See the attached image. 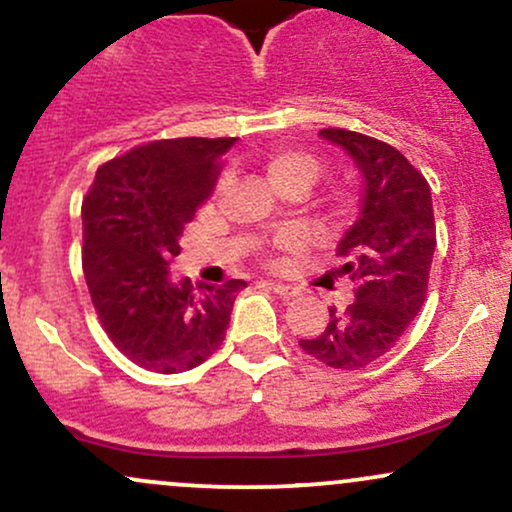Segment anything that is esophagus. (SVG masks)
Instances as JSON below:
<instances>
[{
  "label": "esophagus",
  "instance_id": "obj_1",
  "mask_svg": "<svg viewBox=\"0 0 512 512\" xmlns=\"http://www.w3.org/2000/svg\"><path fill=\"white\" fill-rule=\"evenodd\" d=\"M269 289H272L276 296L281 298H293L298 293V289H293L289 284H281V281H269Z\"/></svg>",
  "mask_w": 512,
  "mask_h": 512
}]
</instances>
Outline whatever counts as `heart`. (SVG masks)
<instances>
[{
	"label": "heart",
	"instance_id": "1",
	"mask_svg": "<svg viewBox=\"0 0 512 512\" xmlns=\"http://www.w3.org/2000/svg\"><path fill=\"white\" fill-rule=\"evenodd\" d=\"M264 168H267L269 180H272L279 190L296 185V182L310 185L317 175L315 158L293 149H274L272 154L267 156V161H264Z\"/></svg>",
	"mask_w": 512,
	"mask_h": 512
}]
</instances>
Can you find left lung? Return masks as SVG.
I'll return each mask as SVG.
<instances>
[{
	"label": "left lung",
	"instance_id": "obj_1",
	"mask_svg": "<svg viewBox=\"0 0 512 512\" xmlns=\"http://www.w3.org/2000/svg\"><path fill=\"white\" fill-rule=\"evenodd\" d=\"M320 137L342 146L363 178L358 219L337 245L356 301L330 308L325 332L298 344L330 368L358 370L395 346L426 301L436 252L431 187L395 146L349 129L327 127Z\"/></svg>",
	"mask_w": 512,
	"mask_h": 512
}]
</instances>
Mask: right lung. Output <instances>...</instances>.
I'll list each match as a JSON object with an SVG mask.
<instances>
[{"instance_id":"right-lung-1","label":"right lung","mask_w":512,"mask_h":512,"mask_svg":"<svg viewBox=\"0 0 512 512\" xmlns=\"http://www.w3.org/2000/svg\"><path fill=\"white\" fill-rule=\"evenodd\" d=\"M233 137L161 139L98 168L81 204V264L105 334L129 361L182 373L219 349L245 281H175L185 223L211 195Z\"/></svg>"}]
</instances>
